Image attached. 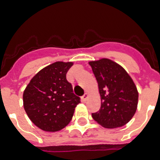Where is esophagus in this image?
Masks as SVG:
<instances>
[{"label":"esophagus","instance_id":"34e87169","mask_svg":"<svg viewBox=\"0 0 160 160\" xmlns=\"http://www.w3.org/2000/svg\"><path fill=\"white\" fill-rule=\"evenodd\" d=\"M88 98H89V94H88V93H85V95L82 96V100H84V101H85V100H87Z\"/></svg>","mask_w":160,"mask_h":160}]
</instances>
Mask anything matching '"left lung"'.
<instances>
[{"label":"left lung","mask_w":160,"mask_h":160,"mask_svg":"<svg viewBox=\"0 0 160 160\" xmlns=\"http://www.w3.org/2000/svg\"><path fill=\"white\" fill-rule=\"evenodd\" d=\"M98 82L101 99L100 110L92 117L101 126H124L135 114L139 93L130 75L113 60L102 58L89 62Z\"/></svg>","instance_id":"8db88e82"}]
</instances>
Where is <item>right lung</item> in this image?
Returning a JSON list of instances; mask_svg holds the SVG:
<instances>
[{
	"label": "right lung",
	"instance_id": "obj_1",
	"mask_svg": "<svg viewBox=\"0 0 160 160\" xmlns=\"http://www.w3.org/2000/svg\"><path fill=\"white\" fill-rule=\"evenodd\" d=\"M73 62H56L41 70L23 93V105L32 123L44 131L56 132L72 119L80 98L74 95L66 73Z\"/></svg>",
	"mask_w": 160,
	"mask_h": 160
}]
</instances>
